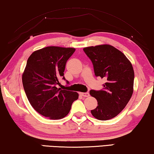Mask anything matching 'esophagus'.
<instances>
[{
	"mask_svg": "<svg viewBox=\"0 0 154 154\" xmlns=\"http://www.w3.org/2000/svg\"><path fill=\"white\" fill-rule=\"evenodd\" d=\"M80 95L83 97H88L89 96V92H85V93H80Z\"/></svg>",
	"mask_w": 154,
	"mask_h": 154,
	"instance_id": "obj_1",
	"label": "esophagus"
}]
</instances>
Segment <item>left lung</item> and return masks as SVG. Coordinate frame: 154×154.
I'll list each match as a JSON object with an SVG mask.
<instances>
[{"instance_id":"left-lung-1","label":"left lung","mask_w":154,"mask_h":154,"mask_svg":"<svg viewBox=\"0 0 154 154\" xmlns=\"http://www.w3.org/2000/svg\"><path fill=\"white\" fill-rule=\"evenodd\" d=\"M83 51L93 64L96 76L107 80L103 89L89 91L98 101L91 114L100 120L112 119L122 112L133 94V67L124 54L109 45L85 47Z\"/></svg>"}]
</instances>
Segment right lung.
<instances>
[{
    "label": "right lung",
    "instance_id": "obj_1",
    "mask_svg": "<svg viewBox=\"0 0 154 154\" xmlns=\"http://www.w3.org/2000/svg\"><path fill=\"white\" fill-rule=\"evenodd\" d=\"M74 48L47 47L32 54L23 74V85L33 108L52 120L65 117L79 94L57 88L64 76L65 65ZM67 84L69 81L66 80Z\"/></svg>",
    "mask_w": 154,
    "mask_h": 154
}]
</instances>
